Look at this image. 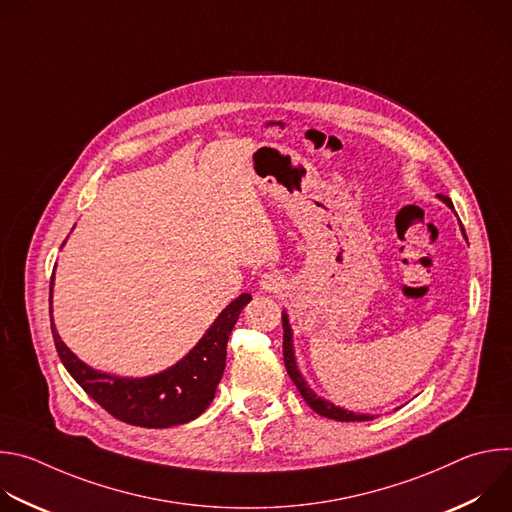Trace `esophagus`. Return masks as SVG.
Wrapping results in <instances>:
<instances>
[{"instance_id":"34e87169","label":"esophagus","mask_w":512,"mask_h":512,"mask_svg":"<svg viewBox=\"0 0 512 512\" xmlns=\"http://www.w3.org/2000/svg\"><path fill=\"white\" fill-rule=\"evenodd\" d=\"M259 283H261V289L269 291V294H279V291L285 287V279H283V275L277 273V271H267V273H263L261 279H259Z\"/></svg>"}]
</instances>
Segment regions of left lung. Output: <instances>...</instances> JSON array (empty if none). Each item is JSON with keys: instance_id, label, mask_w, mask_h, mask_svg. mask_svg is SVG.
<instances>
[{"instance_id": "1", "label": "left lung", "mask_w": 512, "mask_h": 512, "mask_svg": "<svg viewBox=\"0 0 512 512\" xmlns=\"http://www.w3.org/2000/svg\"><path fill=\"white\" fill-rule=\"evenodd\" d=\"M437 198H440L442 202H446L450 208H454L452 200L444 194H437ZM464 231V229H462ZM466 237V235H464ZM281 320H283V362H285V369H287V375L291 377V381H294V385L298 387L300 395L304 397V401L322 417H328V419H336V421H371L373 415H364V413H354V411H348V409H342V407H336L334 403L318 397L310 385L306 383V379L302 377V373L298 371V362H296V354H294V340H291V326H289V320H287V314L283 312L281 314Z\"/></svg>"}]
</instances>
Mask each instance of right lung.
Here are the masks:
<instances>
[{
    "label": "right lung",
    "mask_w": 512,
    "mask_h": 512,
    "mask_svg": "<svg viewBox=\"0 0 512 512\" xmlns=\"http://www.w3.org/2000/svg\"><path fill=\"white\" fill-rule=\"evenodd\" d=\"M52 285L50 281V314H52ZM251 302L249 294H241L233 300L198 344L174 367L141 379L113 377L101 371L91 369L75 352L60 340L54 320L52 336L56 352L70 373L85 393L95 399L107 413L137 427L162 429L196 419L214 399L216 385L221 383L225 364H227V342L231 330L235 328L241 310Z\"/></svg>",
    "instance_id": "right-lung-1"
}]
</instances>
